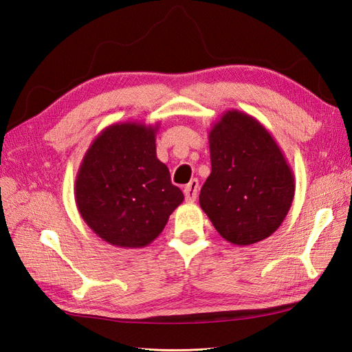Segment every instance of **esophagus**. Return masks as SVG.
I'll list each match as a JSON object with an SVG mask.
<instances>
[{
    "mask_svg": "<svg viewBox=\"0 0 352 352\" xmlns=\"http://www.w3.org/2000/svg\"><path fill=\"white\" fill-rule=\"evenodd\" d=\"M198 190H199L198 180H197V179H192V180H190V182L185 186V190H184L186 201L194 202V201L197 199V197H198Z\"/></svg>",
    "mask_w": 352,
    "mask_h": 352,
    "instance_id": "esophagus-1",
    "label": "esophagus"
}]
</instances>
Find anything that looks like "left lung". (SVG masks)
Segmentation results:
<instances>
[{
    "label": "left lung",
    "mask_w": 352,
    "mask_h": 352,
    "mask_svg": "<svg viewBox=\"0 0 352 352\" xmlns=\"http://www.w3.org/2000/svg\"><path fill=\"white\" fill-rule=\"evenodd\" d=\"M211 173L199 206L228 242L245 247L278 230L292 206L295 179L270 132L228 110L208 132Z\"/></svg>",
    "instance_id": "obj_1"
}]
</instances>
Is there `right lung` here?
<instances>
[{"label": "right lung", "instance_id": "right-lung-1", "mask_svg": "<svg viewBox=\"0 0 352 352\" xmlns=\"http://www.w3.org/2000/svg\"><path fill=\"white\" fill-rule=\"evenodd\" d=\"M158 123L111 124L85 153L74 182L83 221L114 247L142 248L167 225L184 194L157 158Z\"/></svg>", "mask_w": 352, "mask_h": 352}]
</instances>
